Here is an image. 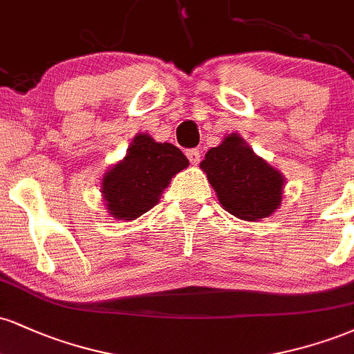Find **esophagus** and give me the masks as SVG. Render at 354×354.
Listing matches in <instances>:
<instances>
[{"label": "esophagus", "mask_w": 354, "mask_h": 354, "mask_svg": "<svg viewBox=\"0 0 354 354\" xmlns=\"http://www.w3.org/2000/svg\"><path fill=\"white\" fill-rule=\"evenodd\" d=\"M186 156H188L191 165H198L201 160L200 151H198V149H188V151H186Z\"/></svg>", "instance_id": "obj_1"}]
</instances>
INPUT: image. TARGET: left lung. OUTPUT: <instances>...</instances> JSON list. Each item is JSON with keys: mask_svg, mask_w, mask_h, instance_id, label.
I'll list each match as a JSON object with an SVG mask.
<instances>
[{"mask_svg": "<svg viewBox=\"0 0 354 354\" xmlns=\"http://www.w3.org/2000/svg\"><path fill=\"white\" fill-rule=\"evenodd\" d=\"M200 166L223 208L236 218L256 221L271 216L281 205L283 174L256 156L236 133L211 148Z\"/></svg>", "mask_w": 354, "mask_h": 354, "instance_id": "8db88e82", "label": "left lung"}]
</instances>
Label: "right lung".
<instances>
[{"mask_svg":"<svg viewBox=\"0 0 354 354\" xmlns=\"http://www.w3.org/2000/svg\"><path fill=\"white\" fill-rule=\"evenodd\" d=\"M188 165L180 148L138 133L126 156L103 176L101 193L108 213L124 221L141 216L158 205L171 178Z\"/></svg>","mask_w":354,"mask_h":354,"instance_id":"obj_1","label":"right lung"}]
</instances>
